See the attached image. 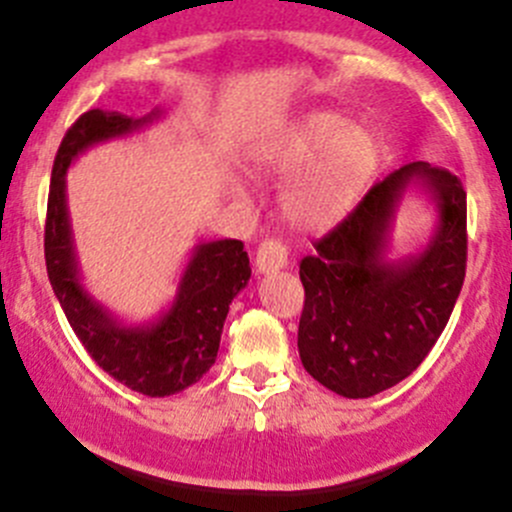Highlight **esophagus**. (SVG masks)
<instances>
[{"instance_id":"34e87169","label":"esophagus","mask_w":512,"mask_h":512,"mask_svg":"<svg viewBox=\"0 0 512 512\" xmlns=\"http://www.w3.org/2000/svg\"><path fill=\"white\" fill-rule=\"evenodd\" d=\"M257 272L260 275H272V272H280L282 267H287V247L280 240H265L257 250Z\"/></svg>"}]
</instances>
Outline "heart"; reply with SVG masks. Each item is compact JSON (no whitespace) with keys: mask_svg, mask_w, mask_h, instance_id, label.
<instances>
[{"mask_svg":"<svg viewBox=\"0 0 512 512\" xmlns=\"http://www.w3.org/2000/svg\"><path fill=\"white\" fill-rule=\"evenodd\" d=\"M262 172L287 180L280 212L300 232H322L355 207L380 165V147L365 127L337 112H310L257 155Z\"/></svg>","mask_w":512,"mask_h":512,"instance_id":"heart-1","label":"heart"}]
</instances>
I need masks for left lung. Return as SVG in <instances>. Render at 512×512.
Returning <instances> with one entry per match:
<instances>
[{
	"label": "left lung",
	"instance_id": "obj_1",
	"mask_svg": "<svg viewBox=\"0 0 512 512\" xmlns=\"http://www.w3.org/2000/svg\"><path fill=\"white\" fill-rule=\"evenodd\" d=\"M410 186L434 202L436 230L423 251L390 261L394 212ZM465 217L463 182L445 167L410 162L315 242V255L300 262L297 350L320 385L342 398H372L418 370L463 287Z\"/></svg>",
	"mask_w": 512,
	"mask_h": 512
}]
</instances>
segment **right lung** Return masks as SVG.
Masks as SVG:
<instances>
[{
	"label": "right lung",
	"instance_id": "add662e5",
	"mask_svg": "<svg viewBox=\"0 0 512 512\" xmlns=\"http://www.w3.org/2000/svg\"><path fill=\"white\" fill-rule=\"evenodd\" d=\"M160 117L162 109L140 119L107 109L84 112L54 157L44 225L47 275L74 335L107 375L150 398L190 388L215 365L230 302L252 275L240 240L200 242L192 247L172 305L140 325L119 320L82 285L67 207L69 165L89 147L135 135Z\"/></svg>",
	"mask_w": 512,
	"mask_h": 512
}]
</instances>
